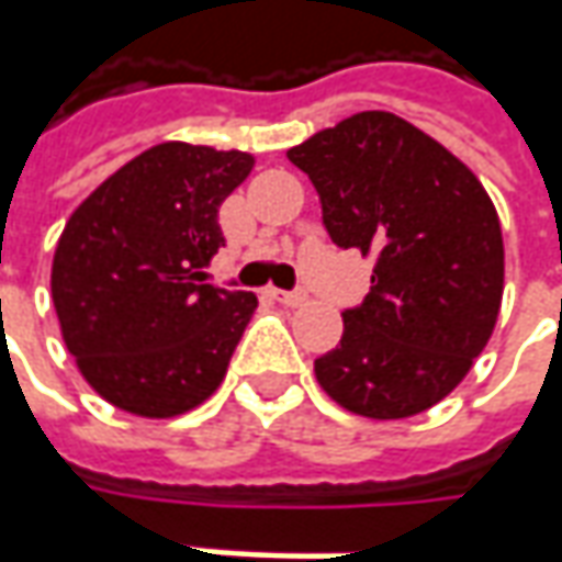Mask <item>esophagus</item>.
Wrapping results in <instances>:
<instances>
[{"label": "esophagus", "mask_w": 562, "mask_h": 562, "mask_svg": "<svg viewBox=\"0 0 562 562\" xmlns=\"http://www.w3.org/2000/svg\"><path fill=\"white\" fill-rule=\"evenodd\" d=\"M270 299L280 301V304H285V307H299V304L307 301V295H304V292H282V289H270Z\"/></svg>", "instance_id": "34e87169"}]
</instances>
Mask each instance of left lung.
<instances>
[{"mask_svg": "<svg viewBox=\"0 0 562 562\" xmlns=\"http://www.w3.org/2000/svg\"><path fill=\"white\" fill-rule=\"evenodd\" d=\"M317 189L326 233L373 255L370 295L314 360L323 392L367 419L448 397L488 345L504 295V236L485 186L389 111H360L285 151Z\"/></svg>", "mask_w": 562, "mask_h": 562, "instance_id": "obj_1", "label": "left lung"}]
</instances>
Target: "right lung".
Wrapping results in <instances>:
<instances>
[{"instance_id": "add662e5", "label": "right lung", "mask_w": 562, "mask_h": 562, "mask_svg": "<svg viewBox=\"0 0 562 562\" xmlns=\"http://www.w3.org/2000/svg\"><path fill=\"white\" fill-rule=\"evenodd\" d=\"M248 151L161 143L111 173L65 223L52 301L77 370L108 404L167 419L217 392L258 307L204 282L223 199Z\"/></svg>"}]
</instances>
